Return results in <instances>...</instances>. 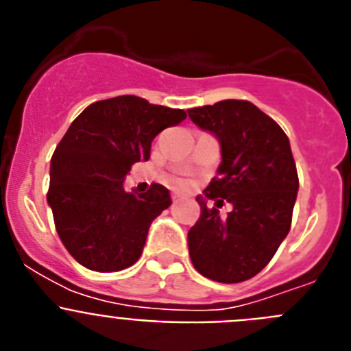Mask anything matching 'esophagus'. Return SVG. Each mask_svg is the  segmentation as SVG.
I'll list each match as a JSON object with an SVG mask.
<instances>
[{"instance_id":"esophagus-1","label":"esophagus","mask_w":351,"mask_h":351,"mask_svg":"<svg viewBox=\"0 0 351 351\" xmlns=\"http://www.w3.org/2000/svg\"><path fill=\"white\" fill-rule=\"evenodd\" d=\"M181 198H182L181 193H172V200H173V202H179Z\"/></svg>"}]
</instances>
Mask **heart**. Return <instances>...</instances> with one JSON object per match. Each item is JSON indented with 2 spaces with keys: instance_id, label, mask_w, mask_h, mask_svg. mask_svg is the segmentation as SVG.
<instances>
[{
  "instance_id": "heart-1",
  "label": "heart",
  "mask_w": 351,
  "mask_h": 351,
  "mask_svg": "<svg viewBox=\"0 0 351 351\" xmlns=\"http://www.w3.org/2000/svg\"><path fill=\"white\" fill-rule=\"evenodd\" d=\"M173 184H176V186H182V181H181V179H173Z\"/></svg>"
}]
</instances>
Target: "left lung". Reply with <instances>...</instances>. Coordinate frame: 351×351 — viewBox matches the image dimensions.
<instances>
[{
  "mask_svg": "<svg viewBox=\"0 0 351 351\" xmlns=\"http://www.w3.org/2000/svg\"><path fill=\"white\" fill-rule=\"evenodd\" d=\"M204 132L218 138L221 163L204 193L226 200V218L207 209L188 232L193 267L218 283H241L258 274L290 232L299 178L290 141L274 119L244 100H223L188 110Z\"/></svg>",
  "mask_w": 351,
  "mask_h": 351,
  "instance_id": "8db88e82",
  "label": "left lung"
}]
</instances>
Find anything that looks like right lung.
I'll return each instance as SVG.
<instances>
[{
	"label": "right lung",
	"mask_w": 351,
	"mask_h": 351,
	"mask_svg": "<svg viewBox=\"0 0 351 351\" xmlns=\"http://www.w3.org/2000/svg\"><path fill=\"white\" fill-rule=\"evenodd\" d=\"M186 119L181 108L125 95L95 101L70 125L51 160L47 202L73 258L98 272L137 262L151 223L172 204L165 186L123 188L133 163L147 161L158 133Z\"/></svg>",
	"instance_id": "add662e5"
}]
</instances>
